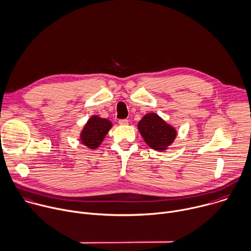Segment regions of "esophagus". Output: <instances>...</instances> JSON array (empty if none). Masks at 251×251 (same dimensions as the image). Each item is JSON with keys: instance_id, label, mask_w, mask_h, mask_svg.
Returning a JSON list of instances; mask_svg holds the SVG:
<instances>
[{"instance_id": "34e87169", "label": "esophagus", "mask_w": 251, "mask_h": 251, "mask_svg": "<svg viewBox=\"0 0 251 251\" xmlns=\"http://www.w3.org/2000/svg\"><path fill=\"white\" fill-rule=\"evenodd\" d=\"M119 124H120V125H122V126H126V125H128V121H127L126 119L120 120V121H119Z\"/></svg>"}]
</instances>
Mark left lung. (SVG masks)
Masks as SVG:
<instances>
[{
    "mask_svg": "<svg viewBox=\"0 0 251 251\" xmlns=\"http://www.w3.org/2000/svg\"><path fill=\"white\" fill-rule=\"evenodd\" d=\"M146 144L157 151H164L176 138L175 127L163 121L155 113L145 115L137 125Z\"/></svg>",
    "mask_w": 251,
    "mask_h": 251,
    "instance_id": "obj_1",
    "label": "left lung"
}]
</instances>
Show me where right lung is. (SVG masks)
Returning a JSON list of instances; mask_svg holds the SVG:
<instances>
[{"label":"right lung","mask_w":251,"mask_h":251,"mask_svg":"<svg viewBox=\"0 0 251 251\" xmlns=\"http://www.w3.org/2000/svg\"><path fill=\"white\" fill-rule=\"evenodd\" d=\"M112 126L111 121L99 116H92L81 131V143L90 149L98 148Z\"/></svg>","instance_id":"add662e5"}]
</instances>
